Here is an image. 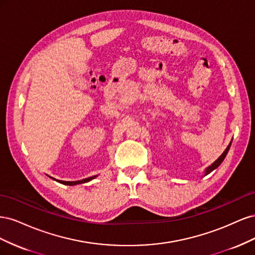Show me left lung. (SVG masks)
<instances>
[{
  "mask_svg": "<svg viewBox=\"0 0 255 255\" xmlns=\"http://www.w3.org/2000/svg\"><path fill=\"white\" fill-rule=\"evenodd\" d=\"M231 143H232V141H231L230 142V144L228 145V148L225 150V152H223L222 154H221V155L219 156V158L217 159V160H216V161H214V163L210 166V167H208L207 169H206V170H205V175L206 174H208V173H210V172H212L213 170H215V169L216 168H217L221 163H222V161H223V159H225V157L227 156V154H228V152H229V150H230V146H231Z\"/></svg>",
  "mask_w": 255,
  "mask_h": 255,
  "instance_id": "obj_1",
  "label": "left lung"
}]
</instances>
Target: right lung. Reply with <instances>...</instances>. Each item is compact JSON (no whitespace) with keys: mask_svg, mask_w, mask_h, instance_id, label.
<instances>
[{"mask_svg":"<svg viewBox=\"0 0 255 255\" xmlns=\"http://www.w3.org/2000/svg\"><path fill=\"white\" fill-rule=\"evenodd\" d=\"M96 176H91V177H88V179H84V180H81V181H75V182H66V181H58L59 183L61 184H65V185H75V184H81V183H85V182H88L92 179H95ZM53 179V177H52Z\"/></svg>","mask_w":255,"mask_h":255,"instance_id":"1","label":"right lung"}]
</instances>
